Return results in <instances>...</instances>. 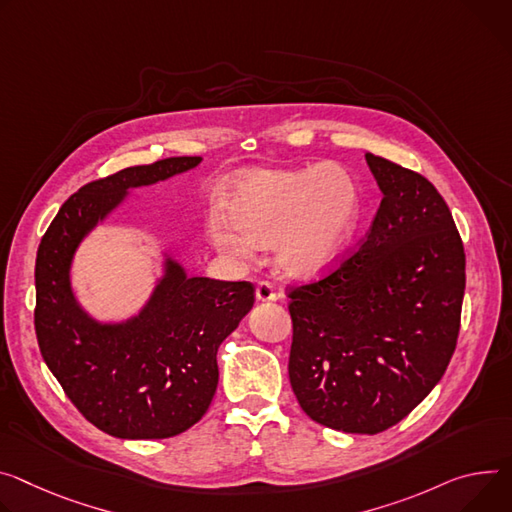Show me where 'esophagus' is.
<instances>
[{
    "label": "esophagus",
    "instance_id": "esophagus-1",
    "mask_svg": "<svg viewBox=\"0 0 512 512\" xmlns=\"http://www.w3.org/2000/svg\"><path fill=\"white\" fill-rule=\"evenodd\" d=\"M255 296L259 302H273L277 300V294L269 282H259L255 288Z\"/></svg>",
    "mask_w": 512,
    "mask_h": 512
}]
</instances>
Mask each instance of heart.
Masks as SVG:
<instances>
[{"label": "heart", "mask_w": 512, "mask_h": 512, "mask_svg": "<svg viewBox=\"0 0 512 512\" xmlns=\"http://www.w3.org/2000/svg\"><path fill=\"white\" fill-rule=\"evenodd\" d=\"M224 212L230 222L222 216L208 220V237L218 251L247 259L253 247H271L284 273L314 277L351 247L361 196L353 175L337 163L261 169L230 185Z\"/></svg>", "instance_id": "b5f03b06"}]
</instances>
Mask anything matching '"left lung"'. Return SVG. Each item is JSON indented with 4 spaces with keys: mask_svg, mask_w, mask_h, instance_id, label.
Masks as SVG:
<instances>
[{
    "mask_svg": "<svg viewBox=\"0 0 512 512\" xmlns=\"http://www.w3.org/2000/svg\"><path fill=\"white\" fill-rule=\"evenodd\" d=\"M384 194L363 243L322 280L288 290V374L312 421L382 433L421 404L455 351L466 253L421 173L367 153Z\"/></svg>",
    "mask_w": 512,
    "mask_h": 512,
    "instance_id": "1",
    "label": "left lung"
}]
</instances>
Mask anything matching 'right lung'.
<instances>
[{
    "label": "right lung",
    "mask_w": 512,
    "mask_h": 512,
    "mask_svg": "<svg viewBox=\"0 0 512 512\" xmlns=\"http://www.w3.org/2000/svg\"><path fill=\"white\" fill-rule=\"evenodd\" d=\"M200 161L169 157L83 185L38 245L34 329L42 359L75 408L112 437L167 439L194 427L218 386V347L255 302L253 284L188 277L171 257L145 308L126 322L102 324L73 296L69 269L87 232L130 188Z\"/></svg>",
    "instance_id": "obj_1"
}]
</instances>
